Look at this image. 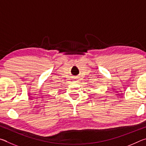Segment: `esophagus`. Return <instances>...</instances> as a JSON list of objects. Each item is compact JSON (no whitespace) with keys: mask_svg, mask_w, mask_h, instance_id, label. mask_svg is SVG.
<instances>
[{"mask_svg":"<svg viewBox=\"0 0 146 146\" xmlns=\"http://www.w3.org/2000/svg\"><path fill=\"white\" fill-rule=\"evenodd\" d=\"M75 79H76V82H78V80H79L78 76H76V77H75Z\"/></svg>","mask_w":146,"mask_h":146,"instance_id":"34e87169","label":"esophagus"}]
</instances>
